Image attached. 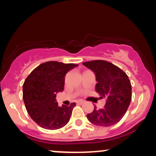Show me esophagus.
Listing matches in <instances>:
<instances>
[{
    "label": "esophagus",
    "instance_id": "34e87169",
    "mask_svg": "<svg viewBox=\"0 0 156 156\" xmlns=\"http://www.w3.org/2000/svg\"><path fill=\"white\" fill-rule=\"evenodd\" d=\"M83 103L84 101H83V100H79V101H77V103H78V104H83Z\"/></svg>",
    "mask_w": 156,
    "mask_h": 156
}]
</instances>
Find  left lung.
Returning a JSON list of instances; mask_svg holds the SVG:
<instances>
[{"label":"left lung","mask_w":156,"mask_h":156,"mask_svg":"<svg viewBox=\"0 0 156 156\" xmlns=\"http://www.w3.org/2000/svg\"><path fill=\"white\" fill-rule=\"evenodd\" d=\"M83 64L96 76L95 90L105 98L103 108L95 106L92 113L87 115L92 124L102 127L115 125L125 115L131 101V84L126 73L111 62L94 60Z\"/></svg>","instance_id":"8db88e82"}]
</instances>
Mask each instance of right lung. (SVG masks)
<instances>
[{
	"instance_id": "add662e5",
	"label": "right lung",
	"mask_w": 156,
	"mask_h": 156,
	"mask_svg": "<svg viewBox=\"0 0 156 156\" xmlns=\"http://www.w3.org/2000/svg\"><path fill=\"white\" fill-rule=\"evenodd\" d=\"M77 66L53 61L44 62L26 78L23 86V101L28 114L39 126L56 130L67 124L76 103L60 107L55 97L64 90L66 74Z\"/></svg>"
}]
</instances>
